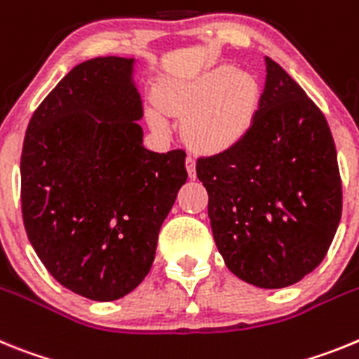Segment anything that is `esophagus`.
<instances>
[{
    "instance_id": "34e87169",
    "label": "esophagus",
    "mask_w": 359,
    "mask_h": 359,
    "mask_svg": "<svg viewBox=\"0 0 359 359\" xmlns=\"http://www.w3.org/2000/svg\"><path fill=\"white\" fill-rule=\"evenodd\" d=\"M186 168H188L189 177H195V157H193V155H188V157H186Z\"/></svg>"
}]
</instances>
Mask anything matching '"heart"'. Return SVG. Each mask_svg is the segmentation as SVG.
I'll list each match as a JSON object with an SVG mask.
<instances>
[{"label": "heart", "mask_w": 359, "mask_h": 359, "mask_svg": "<svg viewBox=\"0 0 359 359\" xmlns=\"http://www.w3.org/2000/svg\"><path fill=\"white\" fill-rule=\"evenodd\" d=\"M253 81L231 67H218L191 85L166 93L164 104L171 114L189 117L186 133L202 148L231 144L248 130L255 106ZM157 128L164 126L161 111L149 114Z\"/></svg>", "instance_id": "heart-1"}]
</instances>
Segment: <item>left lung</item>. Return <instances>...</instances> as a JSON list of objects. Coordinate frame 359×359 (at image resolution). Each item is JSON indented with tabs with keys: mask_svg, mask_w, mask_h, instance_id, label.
Segmentation results:
<instances>
[{
	"mask_svg": "<svg viewBox=\"0 0 359 359\" xmlns=\"http://www.w3.org/2000/svg\"><path fill=\"white\" fill-rule=\"evenodd\" d=\"M266 70L249 130L220 154L198 157L197 177L227 269L280 289L322 264L344 197L325 115L273 59Z\"/></svg>",
	"mask_w": 359,
	"mask_h": 359,
	"instance_id": "8db88e82",
	"label": "left lung"
}]
</instances>
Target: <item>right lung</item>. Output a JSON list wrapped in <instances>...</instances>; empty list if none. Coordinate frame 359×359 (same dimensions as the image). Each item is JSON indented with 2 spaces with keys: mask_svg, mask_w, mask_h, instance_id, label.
I'll return each instance as SVG.
<instances>
[{
  "mask_svg": "<svg viewBox=\"0 0 359 359\" xmlns=\"http://www.w3.org/2000/svg\"><path fill=\"white\" fill-rule=\"evenodd\" d=\"M133 59L72 68L30 119L21 213L43 266L63 287L111 302L144 280L164 218L188 179L182 148L142 146Z\"/></svg>",
  "mask_w": 359,
  "mask_h": 359,
  "instance_id": "right-lung-1",
  "label": "right lung"
}]
</instances>
